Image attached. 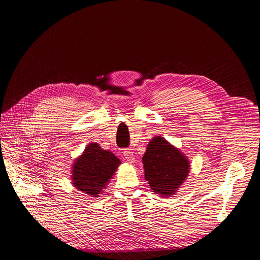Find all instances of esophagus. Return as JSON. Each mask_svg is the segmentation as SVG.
<instances>
[{
	"label": "esophagus",
	"instance_id": "34e87169",
	"mask_svg": "<svg viewBox=\"0 0 260 260\" xmlns=\"http://www.w3.org/2000/svg\"><path fill=\"white\" fill-rule=\"evenodd\" d=\"M123 156H124V159L127 160L128 162H130V164L135 162V160H136L135 155H133V152L130 151V149H124V151H123Z\"/></svg>",
	"mask_w": 260,
	"mask_h": 260
}]
</instances>
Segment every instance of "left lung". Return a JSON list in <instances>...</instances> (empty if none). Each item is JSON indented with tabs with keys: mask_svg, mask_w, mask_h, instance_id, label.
<instances>
[{
	"mask_svg": "<svg viewBox=\"0 0 260 260\" xmlns=\"http://www.w3.org/2000/svg\"><path fill=\"white\" fill-rule=\"evenodd\" d=\"M142 161L149 186L162 198L175 195L190 171L187 157L161 137L149 141Z\"/></svg>",
	"mask_w": 260,
	"mask_h": 260,
	"instance_id": "8db88e82",
	"label": "left lung"
}]
</instances>
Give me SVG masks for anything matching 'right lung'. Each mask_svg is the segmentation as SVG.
Here are the masks:
<instances>
[{
	"label": "right lung",
	"mask_w": 260,
	"mask_h": 260,
	"mask_svg": "<svg viewBox=\"0 0 260 260\" xmlns=\"http://www.w3.org/2000/svg\"><path fill=\"white\" fill-rule=\"evenodd\" d=\"M120 164V159L111 151L101 148L98 143H90L82 155L74 161L73 184L91 198H98L103 193Z\"/></svg>",
	"instance_id": "add662e5"
}]
</instances>
